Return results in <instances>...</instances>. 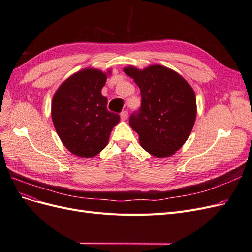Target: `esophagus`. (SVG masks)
Returning <instances> with one entry per match:
<instances>
[{"mask_svg":"<svg viewBox=\"0 0 252 252\" xmlns=\"http://www.w3.org/2000/svg\"><path fill=\"white\" fill-rule=\"evenodd\" d=\"M120 117H121V120H122V121H126L127 118H128V112H127L126 110L122 111L121 114H120Z\"/></svg>","mask_w":252,"mask_h":252,"instance_id":"1","label":"esophagus"}]
</instances>
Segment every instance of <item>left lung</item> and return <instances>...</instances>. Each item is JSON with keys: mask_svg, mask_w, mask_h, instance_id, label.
Returning a JSON list of instances; mask_svg holds the SVG:
<instances>
[{"mask_svg": "<svg viewBox=\"0 0 252 252\" xmlns=\"http://www.w3.org/2000/svg\"><path fill=\"white\" fill-rule=\"evenodd\" d=\"M141 90V107L129 118L139 134L141 146L152 156H172L186 142L196 117V100L191 86L179 73L152 65L143 70L126 67Z\"/></svg>", "mask_w": 252, "mask_h": 252, "instance_id": "obj_1", "label": "left lung"}]
</instances>
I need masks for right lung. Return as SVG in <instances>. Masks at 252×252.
<instances>
[{
	"mask_svg": "<svg viewBox=\"0 0 252 252\" xmlns=\"http://www.w3.org/2000/svg\"><path fill=\"white\" fill-rule=\"evenodd\" d=\"M107 74L83 69L68 78L53 95L51 117L65 147L73 155L91 158L108 143L120 116L107 109V97L101 90Z\"/></svg>",
	"mask_w": 252,
	"mask_h": 252,
	"instance_id": "add662e5",
	"label": "right lung"
}]
</instances>
